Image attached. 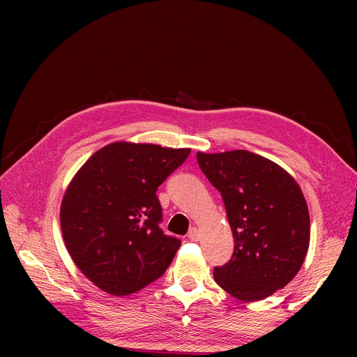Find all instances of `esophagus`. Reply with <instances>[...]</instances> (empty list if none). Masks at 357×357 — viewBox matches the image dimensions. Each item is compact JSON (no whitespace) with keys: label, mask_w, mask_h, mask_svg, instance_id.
Returning a JSON list of instances; mask_svg holds the SVG:
<instances>
[{"label":"esophagus","mask_w":357,"mask_h":357,"mask_svg":"<svg viewBox=\"0 0 357 357\" xmlns=\"http://www.w3.org/2000/svg\"><path fill=\"white\" fill-rule=\"evenodd\" d=\"M189 238L192 240V241H198L199 238H201V232H199V229L198 228H192L190 231H189Z\"/></svg>","instance_id":"esophagus-1"}]
</instances>
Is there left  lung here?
Masks as SVG:
<instances>
[{"instance_id":"obj_1","label":"left lung","mask_w":357,"mask_h":357,"mask_svg":"<svg viewBox=\"0 0 357 357\" xmlns=\"http://www.w3.org/2000/svg\"><path fill=\"white\" fill-rule=\"evenodd\" d=\"M222 193L234 235L231 261L214 280L243 302L271 296L289 284L305 261L310 213L298 181L275 162L247 150L197 153Z\"/></svg>"}]
</instances>
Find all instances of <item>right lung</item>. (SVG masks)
Returning <instances> with one entry per match:
<instances>
[{"instance_id":"add662e5","label":"right lung","mask_w":357,"mask_h":357,"mask_svg":"<svg viewBox=\"0 0 357 357\" xmlns=\"http://www.w3.org/2000/svg\"><path fill=\"white\" fill-rule=\"evenodd\" d=\"M190 149L116 142L75 172L61 202V231L82 274L113 296L135 294L169 266L180 241L159 229V185Z\"/></svg>"}]
</instances>
